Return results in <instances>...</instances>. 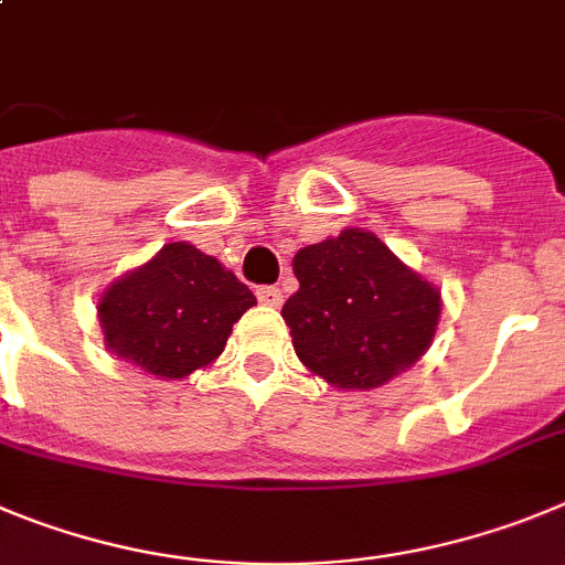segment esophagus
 <instances>
[{
    "instance_id": "esophagus-1",
    "label": "esophagus",
    "mask_w": 565,
    "mask_h": 565,
    "mask_svg": "<svg viewBox=\"0 0 565 565\" xmlns=\"http://www.w3.org/2000/svg\"><path fill=\"white\" fill-rule=\"evenodd\" d=\"M256 298L264 307H281L284 303V292L278 287H258Z\"/></svg>"
}]
</instances>
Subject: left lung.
<instances>
[{"label": "left lung", "instance_id": "1", "mask_svg": "<svg viewBox=\"0 0 565 565\" xmlns=\"http://www.w3.org/2000/svg\"><path fill=\"white\" fill-rule=\"evenodd\" d=\"M298 292L281 315L295 354L338 388H380L425 354L439 289L405 267L374 233L349 231L292 258Z\"/></svg>", "mask_w": 565, "mask_h": 565}]
</instances>
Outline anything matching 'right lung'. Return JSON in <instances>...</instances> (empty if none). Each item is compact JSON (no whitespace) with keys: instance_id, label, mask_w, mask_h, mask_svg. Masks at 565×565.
I'll list each match as a JSON object with an SVG mask.
<instances>
[{"instance_id":"right-lung-1","label":"right lung","mask_w":565,"mask_h":565,"mask_svg":"<svg viewBox=\"0 0 565 565\" xmlns=\"http://www.w3.org/2000/svg\"><path fill=\"white\" fill-rule=\"evenodd\" d=\"M256 295L188 242L111 284L98 303L106 345L157 377L180 380L222 354Z\"/></svg>"}]
</instances>
